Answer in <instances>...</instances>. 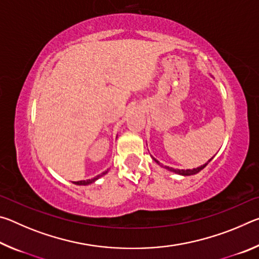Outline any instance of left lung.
<instances>
[{
	"label": "left lung",
	"mask_w": 259,
	"mask_h": 259,
	"mask_svg": "<svg viewBox=\"0 0 259 259\" xmlns=\"http://www.w3.org/2000/svg\"><path fill=\"white\" fill-rule=\"evenodd\" d=\"M155 160V159H154ZM212 160V157L211 159H210L207 163L205 164H203V165H201V166H199V168H195V169H187V170H179V169H172V168H169V166H166V169L168 170H170V171H174V172H176V174H179V175H184V176H190V175H194V174H198L199 171H201V170H202L205 165H207L210 161ZM155 162L157 164H160V165H162L159 161H156L155 160Z\"/></svg>",
	"instance_id": "obj_1"
}]
</instances>
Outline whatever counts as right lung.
<instances>
[{
    "label": "right lung",
    "instance_id": "add662e5",
    "mask_svg": "<svg viewBox=\"0 0 259 259\" xmlns=\"http://www.w3.org/2000/svg\"><path fill=\"white\" fill-rule=\"evenodd\" d=\"M106 172H107V171H105V172L100 174V175H98V176H96V177H94V178H91V179H87V181H78V182H74V184H76V185H89V184L94 183V182L96 181V179H98L99 177H102L103 175H105Z\"/></svg>",
    "mask_w": 259,
    "mask_h": 259
}]
</instances>
